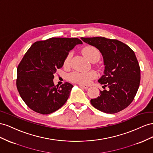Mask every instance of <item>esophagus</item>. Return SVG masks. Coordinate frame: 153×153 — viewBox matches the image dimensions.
Returning a JSON list of instances; mask_svg holds the SVG:
<instances>
[{
    "label": "esophagus",
    "instance_id": "1",
    "mask_svg": "<svg viewBox=\"0 0 153 153\" xmlns=\"http://www.w3.org/2000/svg\"><path fill=\"white\" fill-rule=\"evenodd\" d=\"M79 86L81 87V88H84V89H88V86H87V85H79Z\"/></svg>",
    "mask_w": 153,
    "mask_h": 153
}]
</instances>
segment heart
Segmentation results:
<instances>
[{
  "mask_svg": "<svg viewBox=\"0 0 153 153\" xmlns=\"http://www.w3.org/2000/svg\"><path fill=\"white\" fill-rule=\"evenodd\" d=\"M82 53H83L85 57L90 61L94 58H99L100 57L99 51L94 46H87L85 47L82 49ZM72 56V53L70 52L65 57L64 60L65 66L69 65ZM96 77H97V74L93 71L88 72H74L70 75V79L73 82L86 85L88 84L91 80Z\"/></svg>",
  "mask_w": 153,
  "mask_h": 153,
  "instance_id": "1",
  "label": "heart"
}]
</instances>
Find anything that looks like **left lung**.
<instances>
[{
    "instance_id": "obj_1",
    "label": "left lung",
    "mask_w": 153,
    "mask_h": 153,
    "mask_svg": "<svg viewBox=\"0 0 153 153\" xmlns=\"http://www.w3.org/2000/svg\"><path fill=\"white\" fill-rule=\"evenodd\" d=\"M97 48L104 59V75L98 80L108 87L90 100L94 108L106 113L122 111L131 103L140 81V69L134 51L125 43L104 37L81 38Z\"/></svg>"
}]
</instances>
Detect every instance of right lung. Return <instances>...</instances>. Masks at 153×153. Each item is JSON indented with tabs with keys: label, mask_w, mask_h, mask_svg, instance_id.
Returning a JSON list of instances; mask_svg holds the SVG:
<instances>
[{
	"label": "right lung",
	"mask_w": 153,
	"mask_h": 153,
	"mask_svg": "<svg viewBox=\"0 0 153 153\" xmlns=\"http://www.w3.org/2000/svg\"><path fill=\"white\" fill-rule=\"evenodd\" d=\"M82 43L76 38H51L30 46L17 68L16 79L20 97L29 108L47 115L67 102L73 85L55 86L54 74L63 67L70 51Z\"/></svg>",
	"instance_id": "1"
}]
</instances>
